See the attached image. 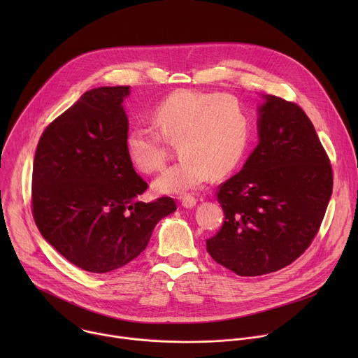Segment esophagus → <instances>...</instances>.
Returning a JSON list of instances; mask_svg holds the SVG:
<instances>
[{
    "instance_id": "obj_1",
    "label": "esophagus",
    "mask_w": 358,
    "mask_h": 358,
    "mask_svg": "<svg viewBox=\"0 0 358 358\" xmlns=\"http://www.w3.org/2000/svg\"><path fill=\"white\" fill-rule=\"evenodd\" d=\"M181 203H182V207H185V208H192V207H195V203H196V198L194 196V195H184L182 198H181Z\"/></svg>"
}]
</instances>
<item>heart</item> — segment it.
Instances as JSON below:
<instances>
[{
    "label": "heart",
    "mask_w": 358,
    "mask_h": 358,
    "mask_svg": "<svg viewBox=\"0 0 358 358\" xmlns=\"http://www.w3.org/2000/svg\"><path fill=\"white\" fill-rule=\"evenodd\" d=\"M151 116L157 130L133 127L124 148L138 171L151 174L166 164V140L180 141L181 160L152 184L160 194L198 189L213 174L227 176L239 166L246 151L250 122L243 105L232 94L176 90L160 101Z\"/></svg>",
    "instance_id": "1"
}]
</instances>
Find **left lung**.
I'll use <instances>...</instances> for the list:
<instances>
[{
    "instance_id": "1",
    "label": "left lung",
    "mask_w": 358,
    "mask_h": 358,
    "mask_svg": "<svg viewBox=\"0 0 358 358\" xmlns=\"http://www.w3.org/2000/svg\"><path fill=\"white\" fill-rule=\"evenodd\" d=\"M259 144L243 169L218 187L221 229L211 258L239 276L276 272L317 235L333 191V170L313 123L293 101L265 94Z\"/></svg>"
}]
</instances>
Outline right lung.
I'll use <instances>...</instances> for the list:
<instances>
[{
	"label": "right lung",
	"mask_w": 358,
	"mask_h": 358,
	"mask_svg": "<svg viewBox=\"0 0 358 358\" xmlns=\"http://www.w3.org/2000/svg\"><path fill=\"white\" fill-rule=\"evenodd\" d=\"M129 89L83 93L43 130L35 151V224L64 258L92 273L112 272L137 258L157 222L177 210L170 196L138 199L148 184L124 148L129 120L122 103Z\"/></svg>",
	"instance_id": "1"
}]
</instances>
